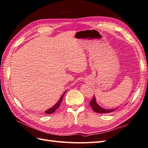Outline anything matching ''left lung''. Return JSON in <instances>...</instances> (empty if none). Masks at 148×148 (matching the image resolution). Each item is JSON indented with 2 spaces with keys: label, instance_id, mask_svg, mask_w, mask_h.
<instances>
[{
  "label": "left lung",
  "instance_id": "left-lung-1",
  "mask_svg": "<svg viewBox=\"0 0 148 148\" xmlns=\"http://www.w3.org/2000/svg\"><path fill=\"white\" fill-rule=\"evenodd\" d=\"M90 105L94 111L97 113H108L113 112V111L115 110V109H104V108L101 107L97 103L96 98H95L94 96L93 97L92 101L90 102Z\"/></svg>",
  "mask_w": 148,
  "mask_h": 148
}]
</instances>
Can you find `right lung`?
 Returning <instances> with one entry per match:
<instances>
[{
  "label": "right lung",
  "instance_id": "obj_1",
  "mask_svg": "<svg viewBox=\"0 0 148 148\" xmlns=\"http://www.w3.org/2000/svg\"><path fill=\"white\" fill-rule=\"evenodd\" d=\"M66 90L64 92L63 94V95H62V96H61V97H60V100H59L58 101V103L56 104L55 105H54L53 106H52V108H49V110H46L45 111V113H46V114H52V113H53L54 111L56 110L60 106V105H61V103H62V101H63V97H64V94L66 93Z\"/></svg>",
  "mask_w": 148,
  "mask_h": 148
}]
</instances>
